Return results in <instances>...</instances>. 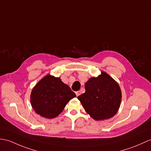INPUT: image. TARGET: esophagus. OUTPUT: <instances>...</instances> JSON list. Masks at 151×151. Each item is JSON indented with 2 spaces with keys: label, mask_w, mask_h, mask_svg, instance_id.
Segmentation results:
<instances>
[{
  "label": "esophagus",
  "mask_w": 151,
  "mask_h": 151,
  "mask_svg": "<svg viewBox=\"0 0 151 151\" xmlns=\"http://www.w3.org/2000/svg\"><path fill=\"white\" fill-rule=\"evenodd\" d=\"M80 94H81V92H80V91H78L76 92V94L77 96H78L79 95H80Z\"/></svg>",
  "instance_id": "34e87169"
}]
</instances>
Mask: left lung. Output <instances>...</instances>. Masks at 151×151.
I'll use <instances>...</instances> for the list:
<instances>
[{"instance_id": "1", "label": "left lung", "mask_w": 151, "mask_h": 151, "mask_svg": "<svg viewBox=\"0 0 151 151\" xmlns=\"http://www.w3.org/2000/svg\"><path fill=\"white\" fill-rule=\"evenodd\" d=\"M86 92L78 96L84 109L95 120L113 117L118 112L122 100L118 83L106 72L89 79Z\"/></svg>"}]
</instances>
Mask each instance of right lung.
I'll return each instance as SVG.
<instances>
[{"label":"right lung","mask_w":151,"mask_h":151,"mask_svg":"<svg viewBox=\"0 0 151 151\" xmlns=\"http://www.w3.org/2000/svg\"><path fill=\"white\" fill-rule=\"evenodd\" d=\"M75 93L60 78L47 75L35 86L31 93V104L36 113L46 118L57 117Z\"/></svg>","instance_id":"1"}]
</instances>
